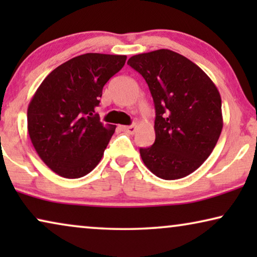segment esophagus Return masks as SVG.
Listing matches in <instances>:
<instances>
[{
  "mask_svg": "<svg viewBox=\"0 0 257 257\" xmlns=\"http://www.w3.org/2000/svg\"><path fill=\"white\" fill-rule=\"evenodd\" d=\"M122 130H124L125 132L130 133V135H135L136 131H137V126L136 125H130V126H122Z\"/></svg>",
  "mask_w": 257,
  "mask_h": 257,
  "instance_id": "34e87169",
  "label": "esophagus"
}]
</instances>
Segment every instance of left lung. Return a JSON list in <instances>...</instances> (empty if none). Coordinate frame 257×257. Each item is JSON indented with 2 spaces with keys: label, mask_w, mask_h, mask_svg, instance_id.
Returning a JSON list of instances; mask_svg holds the SVG:
<instances>
[{
  "label": "left lung",
  "mask_w": 257,
  "mask_h": 257,
  "mask_svg": "<svg viewBox=\"0 0 257 257\" xmlns=\"http://www.w3.org/2000/svg\"><path fill=\"white\" fill-rule=\"evenodd\" d=\"M127 64L146 80L156 107V142L140 149L144 164L164 180L187 177L222 131L219 90L198 65L168 49L135 55Z\"/></svg>",
  "instance_id": "obj_1"
}]
</instances>
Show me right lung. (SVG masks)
<instances>
[{
    "mask_svg": "<svg viewBox=\"0 0 257 257\" xmlns=\"http://www.w3.org/2000/svg\"><path fill=\"white\" fill-rule=\"evenodd\" d=\"M126 56L90 54L63 63L45 77L28 106V132L43 163L63 178L89 174L114 133L94 108Z\"/></svg>",
    "mask_w": 257,
    "mask_h": 257,
    "instance_id": "add662e5",
    "label": "right lung"
}]
</instances>
